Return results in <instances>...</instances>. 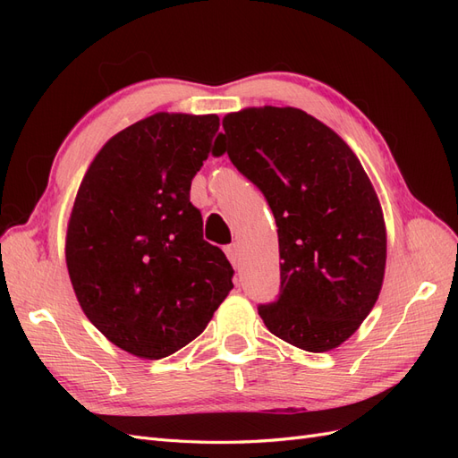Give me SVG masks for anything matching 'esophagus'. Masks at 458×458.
Here are the masks:
<instances>
[{"label":"esophagus","instance_id":"34e87169","mask_svg":"<svg viewBox=\"0 0 458 458\" xmlns=\"http://www.w3.org/2000/svg\"><path fill=\"white\" fill-rule=\"evenodd\" d=\"M225 254H227L229 261H231V266H233L234 269H237V267L241 266V246H239V244L227 246V248H225Z\"/></svg>","mask_w":458,"mask_h":458}]
</instances>
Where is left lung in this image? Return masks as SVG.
Listing matches in <instances>:
<instances>
[{"instance_id":"1","label":"left lung","mask_w":458,"mask_h":458,"mask_svg":"<svg viewBox=\"0 0 458 458\" xmlns=\"http://www.w3.org/2000/svg\"><path fill=\"white\" fill-rule=\"evenodd\" d=\"M216 155L266 195L279 233L281 294L258 313L300 350L338 348L374 308L384 283L382 206L355 152L294 106H248L224 118Z\"/></svg>"}]
</instances>
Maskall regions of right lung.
<instances>
[{"mask_svg":"<svg viewBox=\"0 0 458 458\" xmlns=\"http://www.w3.org/2000/svg\"><path fill=\"white\" fill-rule=\"evenodd\" d=\"M216 114L157 113L103 145L81 179L64 256L81 311L141 359L195 340L233 288V267L202 239L189 200L212 150Z\"/></svg>","mask_w":458,"mask_h":458,"instance_id":"obj_1","label":"right lung"}]
</instances>
